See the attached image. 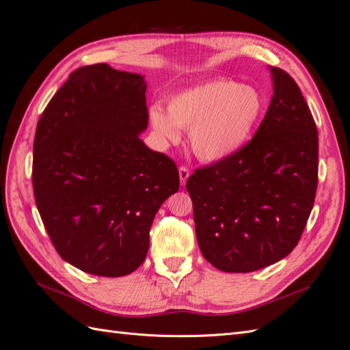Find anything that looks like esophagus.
I'll use <instances>...</instances> for the list:
<instances>
[{
    "label": "esophagus",
    "mask_w": 350,
    "mask_h": 350,
    "mask_svg": "<svg viewBox=\"0 0 350 350\" xmlns=\"http://www.w3.org/2000/svg\"><path fill=\"white\" fill-rule=\"evenodd\" d=\"M188 176H190V171H188V167H185V166L179 167V179H181V185H185Z\"/></svg>",
    "instance_id": "obj_1"
}]
</instances>
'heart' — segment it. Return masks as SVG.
<instances>
[{"label": "heart", "mask_w": 350, "mask_h": 350, "mask_svg": "<svg viewBox=\"0 0 350 350\" xmlns=\"http://www.w3.org/2000/svg\"><path fill=\"white\" fill-rule=\"evenodd\" d=\"M262 94L250 85L213 79L179 91L167 100V113L150 109V124L166 141L179 138V128L190 131L193 153L203 162L230 159L247 146L263 116Z\"/></svg>", "instance_id": "obj_1"}]
</instances>
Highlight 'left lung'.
Wrapping results in <instances>:
<instances>
[{"label": "left lung", "instance_id": "obj_1", "mask_svg": "<svg viewBox=\"0 0 350 350\" xmlns=\"http://www.w3.org/2000/svg\"><path fill=\"white\" fill-rule=\"evenodd\" d=\"M273 96L250 143L188 178L197 243L224 272H252L296 247L318 185V131L290 75L269 68Z\"/></svg>", "mask_w": 350, "mask_h": 350}]
</instances>
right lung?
Returning <instances> with one entry per match:
<instances>
[{
	"label": "right lung",
	"mask_w": 350,
	"mask_h": 350,
	"mask_svg": "<svg viewBox=\"0 0 350 350\" xmlns=\"http://www.w3.org/2000/svg\"><path fill=\"white\" fill-rule=\"evenodd\" d=\"M146 91L143 75L83 66L38 122L36 207L60 256L92 275L124 277L144 262L159 207L179 188L174 160L139 138Z\"/></svg>",
	"instance_id": "right-lung-1"
}]
</instances>
